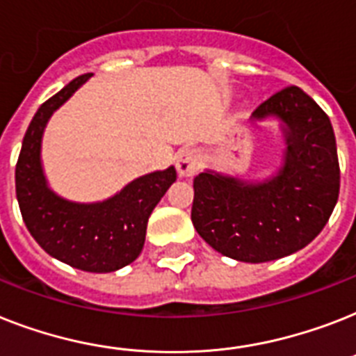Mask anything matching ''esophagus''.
I'll return each instance as SVG.
<instances>
[{
    "mask_svg": "<svg viewBox=\"0 0 356 356\" xmlns=\"http://www.w3.org/2000/svg\"><path fill=\"white\" fill-rule=\"evenodd\" d=\"M201 152L195 148H186L177 155V172L181 177H192L201 168Z\"/></svg>",
    "mask_w": 356,
    "mask_h": 356,
    "instance_id": "34e87169",
    "label": "esophagus"
}]
</instances>
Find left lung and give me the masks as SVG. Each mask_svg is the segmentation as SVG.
Segmentation results:
<instances>
[{
  "label": "left lung",
  "mask_w": 356,
  "mask_h": 356,
  "mask_svg": "<svg viewBox=\"0 0 356 356\" xmlns=\"http://www.w3.org/2000/svg\"><path fill=\"white\" fill-rule=\"evenodd\" d=\"M283 122L285 155L273 179L247 183L221 173L193 179L192 223L212 248L245 263L296 252L313 241L333 213L340 192L331 120L296 86L282 89L252 113Z\"/></svg>",
  "instance_id": "obj_1"
}]
</instances>
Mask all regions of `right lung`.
<instances>
[{
	"label": "right lung",
	"instance_id": "right-lung-1",
	"mask_svg": "<svg viewBox=\"0 0 356 356\" xmlns=\"http://www.w3.org/2000/svg\"><path fill=\"white\" fill-rule=\"evenodd\" d=\"M91 73L69 82L43 102L29 124L16 164V197L36 243L53 258L86 273H113L138 258L149 213L177 179L175 168L135 179L102 203H71L47 186L40 152L54 111L88 82Z\"/></svg>",
	"mask_w": 356,
	"mask_h": 356
}]
</instances>
